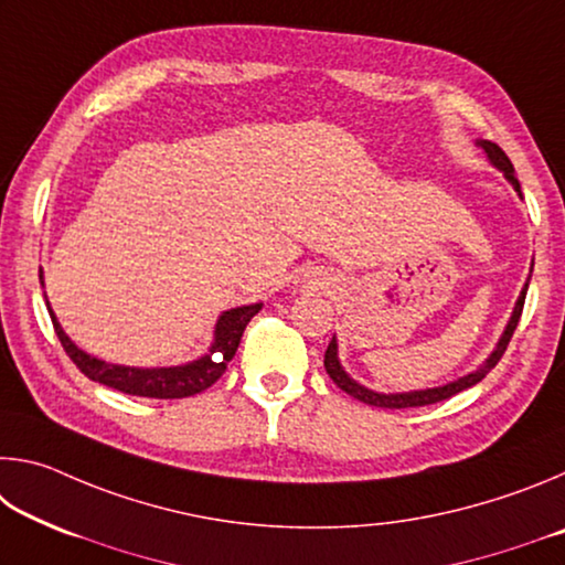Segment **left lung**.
Here are the masks:
<instances>
[{
	"label": "left lung",
	"instance_id": "left-lung-1",
	"mask_svg": "<svg viewBox=\"0 0 565 565\" xmlns=\"http://www.w3.org/2000/svg\"><path fill=\"white\" fill-rule=\"evenodd\" d=\"M476 145L486 151V157H489V164L491 167L503 171V177L509 179V184L515 189V194L523 199L521 184H519V179H515V171H513L511 159L503 154V149L499 145H493V141H489V139H478ZM531 271H533V264H531ZM529 281H531V274H529V279H525V284H523L519 299H515V306H513V311H511V319H509V323H505L501 339L493 347V351L489 353V359H486L476 371H468L466 376H458L454 381H448V384L434 386V388H416V391H398V394H381V391H374V388L359 384V381L351 379L349 371L341 366L337 337L331 339L329 349H327V356H323V366H327V374L333 379V384H337L341 391H347L349 396L359 398V401H363V404H369V406H379V408L428 406V404H438V401L461 394V391L476 386L478 381H481L495 366V363L501 361L503 351H505V347H509V341L513 337L515 327H519V319H521V311H523V301H525V291H529Z\"/></svg>",
	"mask_w": 565,
	"mask_h": 565
}]
</instances>
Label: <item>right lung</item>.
Returning a JSON list of instances; mask_svg holds the SVG:
<instances>
[{
  "label": "right lung",
  "instance_id": "add662e5",
  "mask_svg": "<svg viewBox=\"0 0 565 565\" xmlns=\"http://www.w3.org/2000/svg\"><path fill=\"white\" fill-rule=\"evenodd\" d=\"M40 281L44 286L42 269H40ZM44 301H46V294H44ZM262 306L264 303L259 301V303H246V306H236V309L224 311L222 317L216 319L212 347H209L204 356L179 363V366L147 369V366L109 363L76 347V343L64 333L62 323L54 317L50 301H46V309H50L56 337H60L66 356L76 363V369H79L84 376L92 381H99V384L109 388H117L121 394L145 396V398H186V396L202 394L204 388L212 386L214 381L226 371V363L234 359L246 323L262 311Z\"/></svg>",
  "mask_w": 565,
  "mask_h": 565
}]
</instances>
